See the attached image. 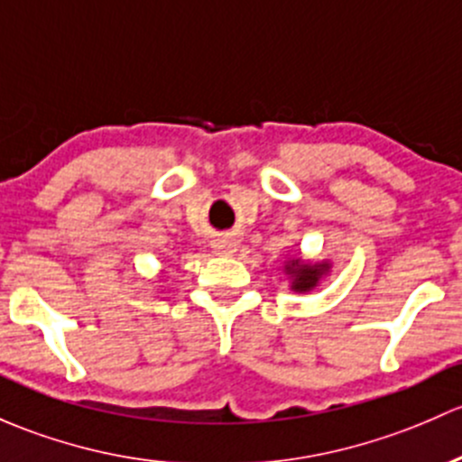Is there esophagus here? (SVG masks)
Segmentation results:
<instances>
[{"label":"esophagus","instance_id":"obj_1","mask_svg":"<svg viewBox=\"0 0 462 462\" xmlns=\"http://www.w3.org/2000/svg\"><path fill=\"white\" fill-rule=\"evenodd\" d=\"M225 251H226V254H231V251H233V249H231V245H229V246H225Z\"/></svg>","mask_w":462,"mask_h":462}]
</instances>
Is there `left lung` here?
Listing matches in <instances>:
<instances>
[{
    "instance_id": "1",
    "label": "left lung",
    "mask_w": 462,
    "mask_h": 462,
    "mask_svg": "<svg viewBox=\"0 0 462 462\" xmlns=\"http://www.w3.org/2000/svg\"><path fill=\"white\" fill-rule=\"evenodd\" d=\"M329 263H304L302 258H293L284 264V271L291 278V291H311L322 278L329 273Z\"/></svg>"
}]
</instances>
